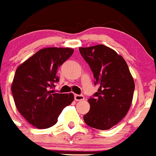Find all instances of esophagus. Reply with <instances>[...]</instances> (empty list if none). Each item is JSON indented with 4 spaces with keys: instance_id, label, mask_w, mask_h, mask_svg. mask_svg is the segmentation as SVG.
<instances>
[{
    "instance_id": "obj_1",
    "label": "esophagus",
    "mask_w": 156,
    "mask_h": 156,
    "mask_svg": "<svg viewBox=\"0 0 156 156\" xmlns=\"http://www.w3.org/2000/svg\"><path fill=\"white\" fill-rule=\"evenodd\" d=\"M74 99H75L76 101H82L84 99V96L83 95H77L76 94L74 96Z\"/></svg>"
}]
</instances>
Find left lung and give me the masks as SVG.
<instances>
[{
  "instance_id": "left-lung-1",
  "label": "left lung",
  "mask_w": 156,
  "mask_h": 156,
  "mask_svg": "<svg viewBox=\"0 0 156 156\" xmlns=\"http://www.w3.org/2000/svg\"><path fill=\"white\" fill-rule=\"evenodd\" d=\"M80 54L90 66L99 86L88 99L90 111L84 115L92 128L109 129L126 115L133 98L135 83L122 57L103 44L80 47Z\"/></svg>"
}]
</instances>
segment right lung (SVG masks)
Returning a JSON list of instances; mask_svg holds the SVG:
<instances>
[{"mask_svg": "<svg viewBox=\"0 0 156 156\" xmlns=\"http://www.w3.org/2000/svg\"><path fill=\"white\" fill-rule=\"evenodd\" d=\"M73 53L69 47L41 49L17 67L11 86L13 97L17 110L33 126H53L62 110L73 101V93L50 90L59 81L58 67Z\"/></svg>", "mask_w": 156, "mask_h": 156, "instance_id": "obj_1", "label": "right lung"}]
</instances>
